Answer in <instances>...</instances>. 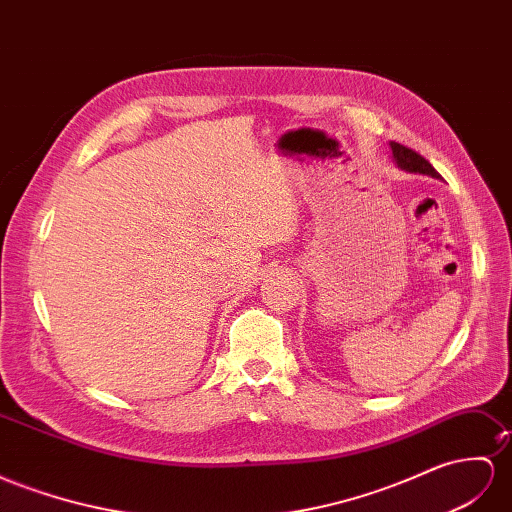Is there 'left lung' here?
Segmentation results:
<instances>
[{
    "instance_id": "8db88e82",
    "label": "left lung",
    "mask_w": 512,
    "mask_h": 512,
    "mask_svg": "<svg viewBox=\"0 0 512 512\" xmlns=\"http://www.w3.org/2000/svg\"><path fill=\"white\" fill-rule=\"evenodd\" d=\"M391 153H393V160L402 168V170H409V173H419V175H430V177H439V173L432 164L426 160V157L419 155L417 151L404 147L400 142H391Z\"/></svg>"
}]
</instances>
